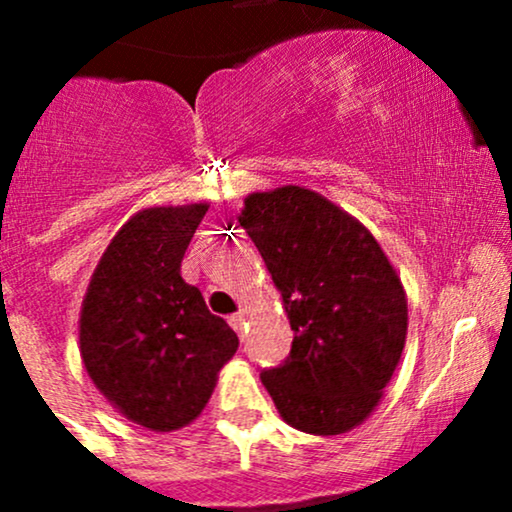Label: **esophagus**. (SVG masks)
<instances>
[{"label":"esophagus","instance_id":"1","mask_svg":"<svg viewBox=\"0 0 512 512\" xmlns=\"http://www.w3.org/2000/svg\"><path fill=\"white\" fill-rule=\"evenodd\" d=\"M228 322H231L233 330L238 332V337H243V327H245V313H236L228 317Z\"/></svg>","mask_w":512,"mask_h":512}]
</instances>
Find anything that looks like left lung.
<instances>
[{
  "label": "left lung",
  "mask_w": 512,
  "mask_h": 512,
  "mask_svg": "<svg viewBox=\"0 0 512 512\" xmlns=\"http://www.w3.org/2000/svg\"><path fill=\"white\" fill-rule=\"evenodd\" d=\"M238 223L296 332L289 358L262 370V385L298 431H351L378 407L407 342V296L395 267L361 221L298 185L252 192Z\"/></svg>",
  "instance_id": "8db88e82"
}]
</instances>
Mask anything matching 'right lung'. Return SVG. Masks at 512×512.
<instances>
[{
	"label": "right lung",
	"instance_id": "obj_1",
	"mask_svg": "<svg viewBox=\"0 0 512 512\" xmlns=\"http://www.w3.org/2000/svg\"><path fill=\"white\" fill-rule=\"evenodd\" d=\"M209 204L134 214L105 248L79 317L88 378L113 407L149 431H178L207 407L219 370L238 349L180 262Z\"/></svg>",
	"mask_w": 512,
	"mask_h": 512
}]
</instances>
